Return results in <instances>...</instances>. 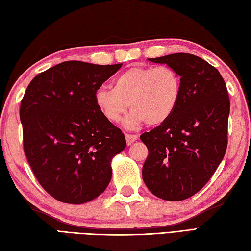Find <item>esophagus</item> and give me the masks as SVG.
<instances>
[{
  "label": "esophagus",
  "mask_w": 251,
  "mask_h": 251,
  "mask_svg": "<svg viewBox=\"0 0 251 251\" xmlns=\"http://www.w3.org/2000/svg\"><path fill=\"white\" fill-rule=\"evenodd\" d=\"M125 138H126V142L127 145H131L132 142H135L137 139H138V136L137 135H129V134H126L125 135Z\"/></svg>",
  "instance_id": "34e87169"
}]
</instances>
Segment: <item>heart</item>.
I'll use <instances>...</instances> for the list:
<instances>
[{
    "mask_svg": "<svg viewBox=\"0 0 251 251\" xmlns=\"http://www.w3.org/2000/svg\"><path fill=\"white\" fill-rule=\"evenodd\" d=\"M182 92L179 73L168 66L132 67L120 73L112 88L100 87L94 95L97 109L106 121L119 123L127 109L132 110L124 122L128 129L147 123L157 126L177 109Z\"/></svg>",
    "mask_w": 251,
    "mask_h": 251,
    "instance_id": "heart-1",
    "label": "heart"
}]
</instances>
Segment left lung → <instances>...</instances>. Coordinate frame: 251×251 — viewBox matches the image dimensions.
<instances>
[{
  "label": "left lung",
  "instance_id": "8db88e82",
  "mask_svg": "<svg viewBox=\"0 0 251 251\" xmlns=\"http://www.w3.org/2000/svg\"><path fill=\"white\" fill-rule=\"evenodd\" d=\"M148 60L174 68L182 92L174 114L140 136L149 150L142 179L159 199L183 201L202 189L225 157L227 89L220 72L197 56L178 52Z\"/></svg>",
  "mask_w": 251,
  "mask_h": 251
}]
</instances>
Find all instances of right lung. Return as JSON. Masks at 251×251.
I'll return each mask as SVG.
<instances>
[{"label": "right lung", "mask_w": 251, "mask_h": 251, "mask_svg": "<svg viewBox=\"0 0 251 251\" xmlns=\"http://www.w3.org/2000/svg\"><path fill=\"white\" fill-rule=\"evenodd\" d=\"M121 67L65 61L26 87L20 104L25 153L37 181L58 201L84 204L110 183L112 158L126 140L100 113L94 95Z\"/></svg>", "instance_id": "obj_1"}]
</instances>
